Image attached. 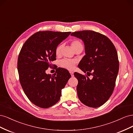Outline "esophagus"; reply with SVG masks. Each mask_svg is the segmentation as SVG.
<instances>
[{
  "instance_id": "34e87169",
  "label": "esophagus",
  "mask_w": 133,
  "mask_h": 133,
  "mask_svg": "<svg viewBox=\"0 0 133 133\" xmlns=\"http://www.w3.org/2000/svg\"><path fill=\"white\" fill-rule=\"evenodd\" d=\"M70 74H71V75L72 77H73V76H74V73H73V72H72V71H70Z\"/></svg>"
}]
</instances>
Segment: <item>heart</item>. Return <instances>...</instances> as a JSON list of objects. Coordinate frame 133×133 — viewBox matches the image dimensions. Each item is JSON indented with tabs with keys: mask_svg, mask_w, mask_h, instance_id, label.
<instances>
[{
	"mask_svg": "<svg viewBox=\"0 0 133 133\" xmlns=\"http://www.w3.org/2000/svg\"><path fill=\"white\" fill-rule=\"evenodd\" d=\"M71 46L74 51L79 48H83L82 44L79 41H77V40H74V41H72L71 43ZM62 48H63V44H59V45L57 46V47L56 48V49H55L56 55H60V53H61ZM75 62L74 60H71L69 59H64L62 60L60 63V65L68 70H73L75 66Z\"/></svg>",
	"mask_w": 133,
	"mask_h": 133,
	"instance_id": "b5f03b06",
	"label": "heart"
}]
</instances>
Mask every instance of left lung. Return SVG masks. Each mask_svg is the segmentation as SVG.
Here are the masks:
<instances>
[{
  "label": "left lung",
  "mask_w": 133,
  "mask_h": 133,
  "mask_svg": "<svg viewBox=\"0 0 133 133\" xmlns=\"http://www.w3.org/2000/svg\"><path fill=\"white\" fill-rule=\"evenodd\" d=\"M71 35L82 39L85 46V55L78 67L87 75L89 73L88 76L92 75L90 79L74 73L78 80V98L88 107H99L107 102L114 89L119 68L117 51L110 40L98 32L83 30Z\"/></svg>",
  "instance_id": "8db88e82"
}]
</instances>
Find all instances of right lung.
Listing matches in <instances>:
<instances>
[{"label": "right lung", "instance_id": "add662e5", "mask_svg": "<svg viewBox=\"0 0 133 133\" xmlns=\"http://www.w3.org/2000/svg\"><path fill=\"white\" fill-rule=\"evenodd\" d=\"M71 33L52 31H39L24 44L18 57L20 83L30 101L42 108L57 103L71 75L64 68H57L53 75L46 70L56 60L55 49Z\"/></svg>", "mask_w": 133, "mask_h": 133}]
</instances>
